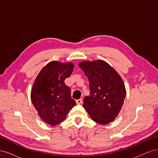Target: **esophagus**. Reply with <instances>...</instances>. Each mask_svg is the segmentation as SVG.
Returning a JSON list of instances; mask_svg holds the SVG:
<instances>
[{
	"mask_svg": "<svg viewBox=\"0 0 158 158\" xmlns=\"http://www.w3.org/2000/svg\"><path fill=\"white\" fill-rule=\"evenodd\" d=\"M76 103H77V104H81V103H82L83 100H82V98H80L79 99L76 100Z\"/></svg>",
	"mask_w": 158,
	"mask_h": 158,
	"instance_id": "34e87169",
	"label": "esophagus"
}]
</instances>
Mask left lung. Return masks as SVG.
I'll use <instances>...</instances> for the list:
<instances>
[{"label":"left lung","instance_id":"obj_1","mask_svg":"<svg viewBox=\"0 0 158 158\" xmlns=\"http://www.w3.org/2000/svg\"><path fill=\"white\" fill-rule=\"evenodd\" d=\"M78 66L87 76L90 89V95L84 98L83 107L95 122L107 125L113 121L127 94L120 75L103 60H85Z\"/></svg>","mask_w":158,"mask_h":158}]
</instances>
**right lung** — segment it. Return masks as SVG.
I'll return each mask as SVG.
<instances>
[{
	"label": "right lung",
	"instance_id": "obj_1",
	"mask_svg": "<svg viewBox=\"0 0 158 158\" xmlns=\"http://www.w3.org/2000/svg\"><path fill=\"white\" fill-rule=\"evenodd\" d=\"M73 63L53 60L43 68L33 82L31 100L43 121L51 126L66 119L76 102L64 84L73 71Z\"/></svg>",
	"mask_w": 158,
	"mask_h": 158
}]
</instances>
